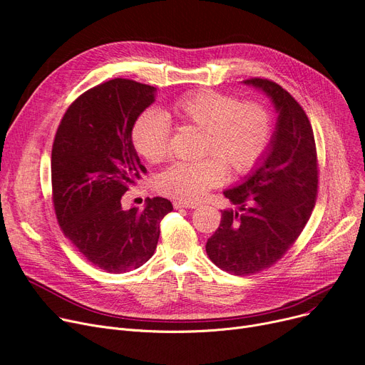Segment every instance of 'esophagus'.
<instances>
[{"mask_svg":"<svg viewBox=\"0 0 365 365\" xmlns=\"http://www.w3.org/2000/svg\"><path fill=\"white\" fill-rule=\"evenodd\" d=\"M197 205L196 203H190V202H184V200H175L173 202V207L175 210H182V207H188V210H195Z\"/></svg>","mask_w":365,"mask_h":365,"instance_id":"esophagus-1","label":"esophagus"}]
</instances>
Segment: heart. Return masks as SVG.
Listing matches in <instances>:
<instances>
[{
	"label": "heart",
	"instance_id": "b5f03b06",
	"mask_svg": "<svg viewBox=\"0 0 365 365\" xmlns=\"http://www.w3.org/2000/svg\"><path fill=\"white\" fill-rule=\"evenodd\" d=\"M181 123L203 129L199 162H175L163 169L155 187L160 193L184 202L200 200L211 188L224 182L227 165L233 173L251 172L270 144L273 118L259 101H239L218 91L187 92L170 103ZM132 144L147 162L166 158L170 144V121L159 110H145L132 128Z\"/></svg>",
	"mask_w": 365,
	"mask_h": 365
}]
</instances>
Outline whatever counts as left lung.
<instances>
[{
    "mask_svg": "<svg viewBox=\"0 0 365 365\" xmlns=\"http://www.w3.org/2000/svg\"><path fill=\"white\" fill-rule=\"evenodd\" d=\"M279 111L270 145L257 169L224 196L240 212L221 211V222L206 242L211 262L237 276L272 267L307 224L318 195V155L314 129L302 108L279 84L248 78Z\"/></svg>",
    "mask_w": 365,
    "mask_h": 365,
    "instance_id": "obj_1",
    "label": "left lung"
}]
</instances>
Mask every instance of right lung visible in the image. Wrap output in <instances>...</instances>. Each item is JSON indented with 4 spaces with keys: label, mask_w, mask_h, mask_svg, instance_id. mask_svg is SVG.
<instances>
[{
    "label": "right lung",
    "mask_w": 365,
    "mask_h": 365,
    "mask_svg": "<svg viewBox=\"0 0 365 365\" xmlns=\"http://www.w3.org/2000/svg\"><path fill=\"white\" fill-rule=\"evenodd\" d=\"M155 88L128 78L101 83L65 111L51 148V196L61 230L86 259L108 273L141 267L154 254L160 221L173 207L147 199L123 211L121 196L147 169L132 128Z\"/></svg>",
    "instance_id": "1"
}]
</instances>
